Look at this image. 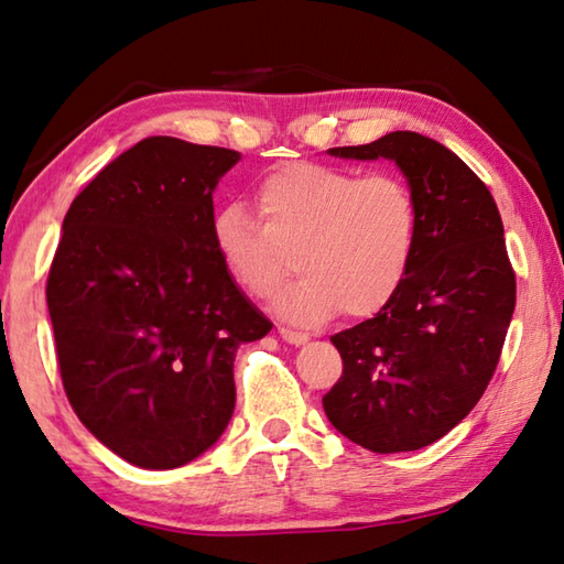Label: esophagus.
<instances>
[{
    "instance_id": "obj_1",
    "label": "esophagus",
    "mask_w": 564,
    "mask_h": 564,
    "mask_svg": "<svg viewBox=\"0 0 564 564\" xmlns=\"http://www.w3.org/2000/svg\"><path fill=\"white\" fill-rule=\"evenodd\" d=\"M280 332V336L284 338L286 344H292V346H304L306 341H310V334H302V332H294V328H286V326H280L278 328Z\"/></svg>"
}]
</instances>
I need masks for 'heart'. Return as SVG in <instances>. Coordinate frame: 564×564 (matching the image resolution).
<instances>
[{
	"instance_id": "b5f03b06",
	"label": "heart",
	"mask_w": 564,
	"mask_h": 564,
	"mask_svg": "<svg viewBox=\"0 0 564 564\" xmlns=\"http://www.w3.org/2000/svg\"><path fill=\"white\" fill-rule=\"evenodd\" d=\"M262 220L248 206H220L210 240L223 268L252 296H268L292 268L300 278L274 294L272 310L296 324H324L346 310L368 318L405 282L417 246V200L392 174L358 176L294 162L258 186Z\"/></svg>"
}]
</instances>
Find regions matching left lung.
<instances>
[{"label":"left lung","mask_w":564,"mask_h":564,"mask_svg":"<svg viewBox=\"0 0 564 564\" xmlns=\"http://www.w3.org/2000/svg\"><path fill=\"white\" fill-rule=\"evenodd\" d=\"M338 159L395 162L417 200V246L386 310L332 336L344 376L328 422L376 454L414 452L454 430L491 380L516 310V274L491 191L447 147L390 132Z\"/></svg>","instance_id":"obj_1"}]
</instances>
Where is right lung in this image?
Here are the masks:
<instances>
[{"instance_id": "1", "label": "right lung", "mask_w": 564, "mask_h": 564, "mask_svg": "<svg viewBox=\"0 0 564 564\" xmlns=\"http://www.w3.org/2000/svg\"><path fill=\"white\" fill-rule=\"evenodd\" d=\"M240 152L147 137L73 200L46 302L66 395L140 469L214 447L236 410L232 360L270 334L210 240L214 191Z\"/></svg>"}]
</instances>
